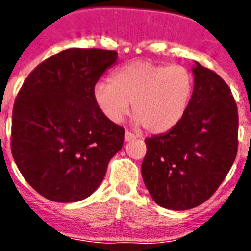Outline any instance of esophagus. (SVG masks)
I'll return each instance as SVG.
<instances>
[{
  "mask_svg": "<svg viewBox=\"0 0 251 251\" xmlns=\"http://www.w3.org/2000/svg\"><path fill=\"white\" fill-rule=\"evenodd\" d=\"M137 138V135L131 131H126L125 133V142H130V141H134Z\"/></svg>",
  "mask_w": 251,
  "mask_h": 251,
  "instance_id": "obj_1",
  "label": "esophagus"
}]
</instances>
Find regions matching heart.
<instances>
[{
	"instance_id": "obj_1",
	"label": "heart",
	"mask_w": 251,
	"mask_h": 251,
	"mask_svg": "<svg viewBox=\"0 0 251 251\" xmlns=\"http://www.w3.org/2000/svg\"><path fill=\"white\" fill-rule=\"evenodd\" d=\"M194 78L182 65L133 61L112 73L110 82L94 87L96 105L110 122L118 124L131 112L137 124L150 133L173 129L186 113Z\"/></svg>"
}]
</instances>
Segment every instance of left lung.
I'll return each mask as SVG.
<instances>
[{"instance_id": "obj_1", "label": "left lung", "mask_w": 251, "mask_h": 251, "mask_svg": "<svg viewBox=\"0 0 251 251\" xmlns=\"http://www.w3.org/2000/svg\"><path fill=\"white\" fill-rule=\"evenodd\" d=\"M194 91L182 120L168 133L146 138L142 177L159 206L182 211L212 197L233 164L238 112L229 86L195 62Z\"/></svg>"}]
</instances>
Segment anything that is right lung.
Segmentation results:
<instances>
[{
	"label": "right lung",
	"mask_w": 251,
	"mask_h": 251,
	"mask_svg": "<svg viewBox=\"0 0 251 251\" xmlns=\"http://www.w3.org/2000/svg\"><path fill=\"white\" fill-rule=\"evenodd\" d=\"M117 52L70 48L29 73L18 92L11 153L25 179L53 202L90 197L124 145L125 130L96 105L94 87Z\"/></svg>",
	"instance_id": "1"
}]
</instances>
